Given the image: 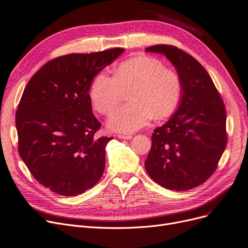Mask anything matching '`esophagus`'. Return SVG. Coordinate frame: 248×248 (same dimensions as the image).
Here are the masks:
<instances>
[{"label": "esophagus", "mask_w": 248, "mask_h": 248, "mask_svg": "<svg viewBox=\"0 0 248 248\" xmlns=\"http://www.w3.org/2000/svg\"><path fill=\"white\" fill-rule=\"evenodd\" d=\"M119 139L121 140H131L132 139V135H124V134H119L118 135Z\"/></svg>", "instance_id": "esophagus-1"}]
</instances>
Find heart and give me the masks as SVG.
I'll list each match as a JSON object with an SVG mask.
<instances>
[{
	"mask_svg": "<svg viewBox=\"0 0 248 248\" xmlns=\"http://www.w3.org/2000/svg\"><path fill=\"white\" fill-rule=\"evenodd\" d=\"M129 92L130 100L118 108L108 121L112 131L131 133L146 126L155 115H171L181 101L183 84L179 75L153 57L140 56L119 64L114 77L98 73L90 87L92 105L98 113L108 116Z\"/></svg>",
	"mask_w": 248,
	"mask_h": 248,
	"instance_id": "obj_1",
	"label": "heart"
}]
</instances>
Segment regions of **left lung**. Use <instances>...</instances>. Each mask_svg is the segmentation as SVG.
Here are the masks:
<instances>
[{"label": "left lung", "instance_id": "left-lung-1", "mask_svg": "<svg viewBox=\"0 0 248 248\" xmlns=\"http://www.w3.org/2000/svg\"><path fill=\"white\" fill-rule=\"evenodd\" d=\"M146 51L169 59L181 77L183 92L176 112L154 130L144 166L163 187L191 190L216 171L226 149V108L209 74L193 56L171 45Z\"/></svg>", "mask_w": 248, "mask_h": 248}]
</instances>
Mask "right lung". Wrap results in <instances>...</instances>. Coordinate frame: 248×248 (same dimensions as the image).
<instances>
[{
    "instance_id": "obj_1",
    "label": "right lung",
    "mask_w": 248,
    "mask_h": 248,
    "mask_svg": "<svg viewBox=\"0 0 248 248\" xmlns=\"http://www.w3.org/2000/svg\"><path fill=\"white\" fill-rule=\"evenodd\" d=\"M124 50L59 56L24 88L15 117L19 156L32 176L56 194H82L104 173L106 147L113 138H95L101 124L92 114L89 89Z\"/></svg>"
}]
</instances>
